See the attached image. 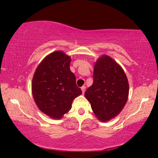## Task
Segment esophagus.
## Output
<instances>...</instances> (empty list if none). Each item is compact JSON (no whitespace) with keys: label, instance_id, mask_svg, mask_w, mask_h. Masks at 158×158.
<instances>
[{"label":"esophagus","instance_id":"1","mask_svg":"<svg viewBox=\"0 0 158 158\" xmlns=\"http://www.w3.org/2000/svg\"><path fill=\"white\" fill-rule=\"evenodd\" d=\"M81 90H82V93H83V94H84V93L85 91V86H82Z\"/></svg>","mask_w":158,"mask_h":158}]
</instances>
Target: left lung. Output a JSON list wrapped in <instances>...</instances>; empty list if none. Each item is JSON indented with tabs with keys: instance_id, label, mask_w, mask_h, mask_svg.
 <instances>
[{
	"instance_id": "1",
	"label": "left lung",
	"mask_w": 158,
	"mask_h": 158,
	"mask_svg": "<svg viewBox=\"0 0 158 158\" xmlns=\"http://www.w3.org/2000/svg\"><path fill=\"white\" fill-rule=\"evenodd\" d=\"M94 83L85 93V98L99 120L115 117L126 104L129 83L122 68L107 55H103L94 66Z\"/></svg>"
}]
</instances>
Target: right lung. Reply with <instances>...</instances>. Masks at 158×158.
I'll list each match as a JSON object with an SVG mask.
<instances>
[{
	"label": "right lung",
	"mask_w": 158,
	"mask_h": 158,
	"mask_svg": "<svg viewBox=\"0 0 158 158\" xmlns=\"http://www.w3.org/2000/svg\"><path fill=\"white\" fill-rule=\"evenodd\" d=\"M70 61L62 52H54L39 64L32 79L36 105L43 113L55 119L70 111L73 99L82 94L70 71Z\"/></svg>",
	"instance_id": "add662e5"
}]
</instances>
